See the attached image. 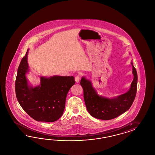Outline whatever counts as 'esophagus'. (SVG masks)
<instances>
[{"instance_id":"esophagus-1","label":"esophagus","mask_w":155,"mask_h":155,"mask_svg":"<svg viewBox=\"0 0 155 155\" xmlns=\"http://www.w3.org/2000/svg\"><path fill=\"white\" fill-rule=\"evenodd\" d=\"M80 75H77L76 77H75V82H77V83H78V82H79V81H80Z\"/></svg>"}]
</instances>
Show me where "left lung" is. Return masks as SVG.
Returning a JSON list of instances; mask_svg holds the SVG:
<instances>
[{
    "mask_svg": "<svg viewBox=\"0 0 155 155\" xmlns=\"http://www.w3.org/2000/svg\"><path fill=\"white\" fill-rule=\"evenodd\" d=\"M132 66L134 80L127 93L113 98L99 95L92 86L89 80L83 77L80 84L84 90V98L86 107L93 117L107 120L113 119L127 111L131 107L136 96L137 75L136 69Z\"/></svg>",
    "mask_w": 155,
    "mask_h": 155,
    "instance_id": "1",
    "label": "left lung"
}]
</instances>
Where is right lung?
I'll return each instance as SVG.
<instances>
[{
	"label": "right lung",
	"instance_id": "add662e5",
	"mask_svg": "<svg viewBox=\"0 0 155 155\" xmlns=\"http://www.w3.org/2000/svg\"><path fill=\"white\" fill-rule=\"evenodd\" d=\"M28 50L19 65L15 81V92L20 105L38 122H53L62 115L66 95L75 84L73 76L40 77V84L28 85L25 74L29 71Z\"/></svg>",
	"mask_w": 155,
	"mask_h": 155
}]
</instances>
